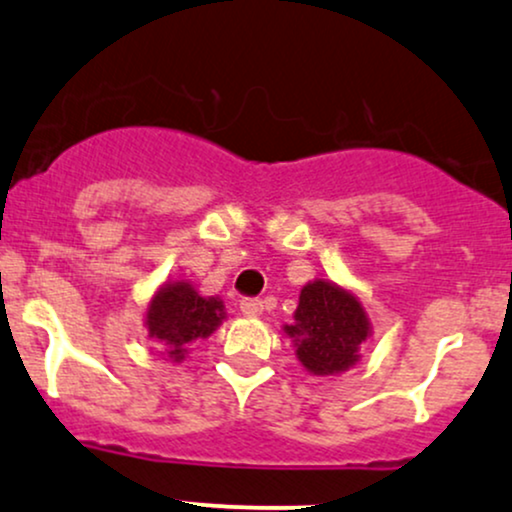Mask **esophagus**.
<instances>
[{
    "instance_id": "1",
    "label": "esophagus",
    "mask_w": 512,
    "mask_h": 512,
    "mask_svg": "<svg viewBox=\"0 0 512 512\" xmlns=\"http://www.w3.org/2000/svg\"><path fill=\"white\" fill-rule=\"evenodd\" d=\"M240 312H243L245 317H260L262 315V300L243 298L240 300Z\"/></svg>"
}]
</instances>
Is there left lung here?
<instances>
[{
    "instance_id": "8db88e82",
    "label": "left lung",
    "mask_w": 512,
    "mask_h": 512,
    "mask_svg": "<svg viewBox=\"0 0 512 512\" xmlns=\"http://www.w3.org/2000/svg\"><path fill=\"white\" fill-rule=\"evenodd\" d=\"M293 319L283 331L293 338L300 365L317 377H334L353 367L372 334L357 295L324 279L303 286Z\"/></svg>"
}]
</instances>
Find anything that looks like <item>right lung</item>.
Listing matches in <instances>:
<instances>
[{"label": "right lung", "instance_id": "1", "mask_svg": "<svg viewBox=\"0 0 512 512\" xmlns=\"http://www.w3.org/2000/svg\"><path fill=\"white\" fill-rule=\"evenodd\" d=\"M226 312L219 298H202L188 281H169L147 305L145 326L169 360L181 362L193 341L214 334Z\"/></svg>", "mask_w": 512, "mask_h": 512}]
</instances>
